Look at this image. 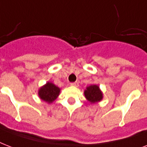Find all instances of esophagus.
I'll use <instances>...</instances> for the list:
<instances>
[{"label": "esophagus", "instance_id": "34e87169", "mask_svg": "<svg viewBox=\"0 0 147 147\" xmlns=\"http://www.w3.org/2000/svg\"><path fill=\"white\" fill-rule=\"evenodd\" d=\"M70 85H71V86H76V87H77V86H78V82H71V83H70Z\"/></svg>", "mask_w": 147, "mask_h": 147}]
</instances>
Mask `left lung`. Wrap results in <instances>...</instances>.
<instances>
[{
  "mask_svg": "<svg viewBox=\"0 0 147 147\" xmlns=\"http://www.w3.org/2000/svg\"><path fill=\"white\" fill-rule=\"evenodd\" d=\"M85 96L91 103H96L102 99V93L98 85L88 86L85 91Z\"/></svg>",
  "mask_w": 147,
  "mask_h": 147,
  "instance_id": "1",
  "label": "left lung"
}]
</instances>
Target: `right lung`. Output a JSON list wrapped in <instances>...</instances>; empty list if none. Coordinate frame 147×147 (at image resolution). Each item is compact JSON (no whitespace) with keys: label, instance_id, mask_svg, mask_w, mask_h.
Wrapping results in <instances>:
<instances>
[{"label":"right lung","instance_id":"right-lung-1","mask_svg":"<svg viewBox=\"0 0 147 147\" xmlns=\"http://www.w3.org/2000/svg\"><path fill=\"white\" fill-rule=\"evenodd\" d=\"M60 88L53 85V83L47 82V85L40 88L39 90V95L42 100L46 102L52 103L56 99L58 95L59 94Z\"/></svg>","mask_w":147,"mask_h":147}]
</instances>
